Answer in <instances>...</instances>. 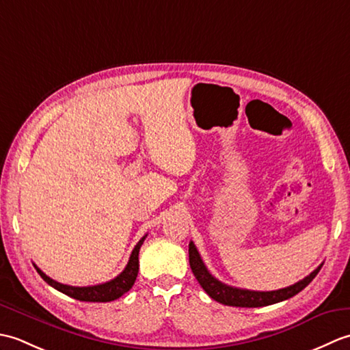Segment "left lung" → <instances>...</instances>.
Here are the masks:
<instances>
[{"mask_svg":"<svg viewBox=\"0 0 350 350\" xmlns=\"http://www.w3.org/2000/svg\"><path fill=\"white\" fill-rule=\"evenodd\" d=\"M189 265H191L192 273H194V277L200 282V286L203 287L204 292L209 295L212 299L224 304V306L247 307V308L271 306V304H277V302L292 298V296L298 295L301 290L306 288L310 282L313 281V278L322 267V265L316 267L308 277L295 282L293 286H288L280 290H271V292H256V290L227 286L224 282H221L215 278L213 275L207 271V267L203 263L202 257H200L194 242H189Z\"/></svg>","mask_w":350,"mask_h":350,"instance_id":"8db88e82","label":"left lung"}]
</instances>
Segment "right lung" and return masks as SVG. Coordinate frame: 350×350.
<instances>
[{
    "label": "right lung",
    "mask_w": 350,
    "mask_h": 350,
    "mask_svg": "<svg viewBox=\"0 0 350 350\" xmlns=\"http://www.w3.org/2000/svg\"><path fill=\"white\" fill-rule=\"evenodd\" d=\"M146 237H147V234L141 237L139 242L135 245V248H133L132 254L129 257V262H128V265H126L123 272L118 273L114 280L103 282V284H96V286H88V287H75V286L62 284V282H57L52 278H49L48 275L43 273L36 265H34V267H36V271L39 272L40 277L46 281L49 286L57 288L58 292L70 296V298H73V299L85 301V302H109V301L118 299L120 296H123L126 292H129V290L132 288L133 282H135L137 275H138L139 248H141V245H143Z\"/></svg>",
    "instance_id": "1"
}]
</instances>
